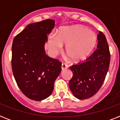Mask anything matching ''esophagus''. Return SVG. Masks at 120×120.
<instances>
[{"label": "esophagus", "mask_w": 120, "mask_h": 120, "mask_svg": "<svg viewBox=\"0 0 120 120\" xmlns=\"http://www.w3.org/2000/svg\"><path fill=\"white\" fill-rule=\"evenodd\" d=\"M68 68V66L66 65L65 64H62V65H61V68H62V70H64L67 69Z\"/></svg>", "instance_id": "1"}]
</instances>
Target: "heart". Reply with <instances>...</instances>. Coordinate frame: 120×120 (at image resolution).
<instances>
[{"label": "heart", "mask_w": 120, "mask_h": 120, "mask_svg": "<svg viewBox=\"0 0 120 120\" xmlns=\"http://www.w3.org/2000/svg\"><path fill=\"white\" fill-rule=\"evenodd\" d=\"M97 36L94 32L82 25L62 28L57 37L51 35L49 38V48L53 55L59 54L66 45L65 52L73 62L85 60L95 49Z\"/></svg>", "instance_id": "1"}]
</instances>
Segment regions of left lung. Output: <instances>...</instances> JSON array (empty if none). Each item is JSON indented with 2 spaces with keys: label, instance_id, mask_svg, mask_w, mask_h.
Listing matches in <instances>:
<instances>
[{
  "label": "left lung",
  "instance_id": "left-lung-1",
  "mask_svg": "<svg viewBox=\"0 0 120 120\" xmlns=\"http://www.w3.org/2000/svg\"><path fill=\"white\" fill-rule=\"evenodd\" d=\"M97 49L84 62L70 67L73 72L69 88L74 97L85 100L98 92L105 81L110 62V53L105 35L99 32Z\"/></svg>",
  "mask_w": 120,
  "mask_h": 120
}]
</instances>
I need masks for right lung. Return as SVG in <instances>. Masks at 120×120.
<instances>
[{
  "label": "right lung",
  "mask_w": 120,
  "mask_h": 120,
  "mask_svg": "<svg viewBox=\"0 0 120 120\" xmlns=\"http://www.w3.org/2000/svg\"><path fill=\"white\" fill-rule=\"evenodd\" d=\"M54 26L52 19L30 23L13 40L14 77L22 92L33 100H43L51 95L62 69V63L49 57L45 51L47 35Z\"/></svg>",
  "instance_id": "1"
}]
</instances>
